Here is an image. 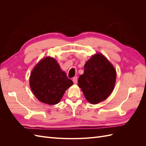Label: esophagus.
Returning <instances> with one entry per match:
<instances>
[{
	"instance_id": "34e87169",
	"label": "esophagus",
	"mask_w": 146,
	"mask_h": 146,
	"mask_svg": "<svg viewBox=\"0 0 146 146\" xmlns=\"http://www.w3.org/2000/svg\"><path fill=\"white\" fill-rule=\"evenodd\" d=\"M72 81H73V82H74V83L76 84V83H77V77H74V78H72Z\"/></svg>"
}]
</instances>
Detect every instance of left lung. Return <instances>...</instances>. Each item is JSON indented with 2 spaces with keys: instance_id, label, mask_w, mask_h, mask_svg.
<instances>
[{
  "instance_id": "1",
  "label": "left lung",
  "mask_w": 146,
  "mask_h": 146,
  "mask_svg": "<svg viewBox=\"0 0 146 146\" xmlns=\"http://www.w3.org/2000/svg\"><path fill=\"white\" fill-rule=\"evenodd\" d=\"M84 68L78 85L86 99L92 104L105 100L115 85L116 71L112 64L102 54H96L86 62Z\"/></svg>"
}]
</instances>
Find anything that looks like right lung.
Instances as JSON below:
<instances>
[{
  "label": "right lung",
  "instance_id": "add662e5",
  "mask_svg": "<svg viewBox=\"0 0 146 146\" xmlns=\"http://www.w3.org/2000/svg\"><path fill=\"white\" fill-rule=\"evenodd\" d=\"M30 86L36 98L44 104H58L72 81L61 69L55 59L42 58L30 74Z\"/></svg>",
  "mask_w": 146,
  "mask_h": 146
}]
</instances>
